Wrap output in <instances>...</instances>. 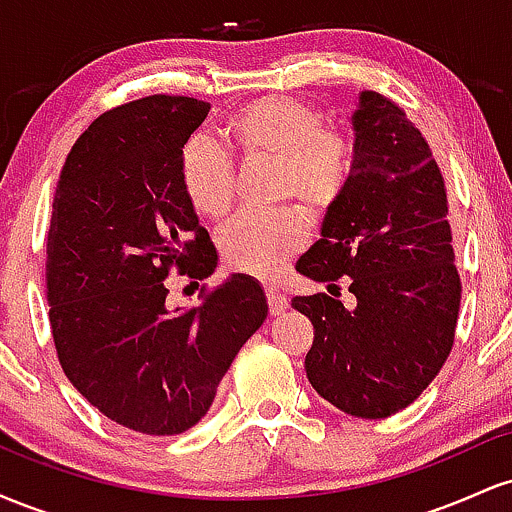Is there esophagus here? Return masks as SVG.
Instances as JSON below:
<instances>
[{"label": "esophagus", "mask_w": 512, "mask_h": 512, "mask_svg": "<svg viewBox=\"0 0 512 512\" xmlns=\"http://www.w3.org/2000/svg\"><path fill=\"white\" fill-rule=\"evenodd\" d=\"M267 303H269V313L274 317L281 315L286 308H289V298L276 289H267Z\"/></svg>", "instance_id": "esophagus-1"}]
</instances>
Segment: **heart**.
<instances>
[{
	"label": "heart",
	"instance_id": "1",
	"mask_svg": "<svg viewBox=\"0 0 512 512\" xmlns=\"http://www.w3.org/2000/svg\"><path fill=\"white\" fill-rule=\"evenodd\" d=\"M245 161L274 163V197L298 199L310 214H322L342 195L351 173L349 137L322 127L315 105L293 96H264L236 110L223 127ZM180 182L187 202L204 219H219L233 204V166L204 139H192L180 154ZM223 262L236 272L274 279L305 243V223L296 209L238 216L219 236Z\"/></svg>",
	"mask_w": 512,
	"mask_h": 512
}]
</instances>
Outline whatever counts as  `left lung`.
I'll use <instances>...</instances> for the list:
<instances>
[{
	"mask_svg": "<svg viewBox=\"0 0 512 512\" xmlns=\"http://www.w3.org/2000/svg\"><path fill=\"white\" fill-rule=\"evenodd\" d=\"M354 163L296 269L337 289L296 296L315 339L305 373L322 399L358 419H385L431 385L452 349L460 310L448 197L438 163L404 110L358 91Z\"/></svg>",
	"mask_w": 512,
	"mask_h": 512,
	"instance_id": "8db88e82",
	"label": "left lung"
}]
</instances>
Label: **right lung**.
Instances as JSON below:
<instances>
[{
	"label": "right lung",
	"mask_w": 512,
	"mask_h": 512,
	"mask_svg": "<svg viewBox=\"0 0 512 512\" xmlns=\"http://www.w3.org/2000/svg\"><path fill=\"white\" fill-rule=\"evenodd\" d=\"M209 108L149 96L108 110L76 139L52 199L45 281L62 370L101 414L146 436L195 426L269 313L248 274L197 308L166 301L170 267L207 279L219 264L180 182Z\"/></svg>",
	"instance_id": "obj_1"
}]
</instances>
